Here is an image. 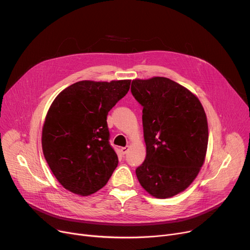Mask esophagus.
Segmentation results:
<instances>
[{"instance_id":"1","label":"esophagus","mask_w":250,"mask_h":250,"mask_svg":"<svg viewBox=\"0 0 250 250\" xmlns=\"http://www.w3.org/2000/svg\"><path fill=\"white\" fill-rule=\"evenodd\" d=\"M128 149H129V147L128 146H125V147H123L122 149H121V152L125 155V154H126L127 153V151H128Z\"/></svg>"}]
</instances>
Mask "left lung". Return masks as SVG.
<instances>
[{
  "label": "left lung",
  "mask_w": 250,
  "mask_h": 250,
  "mask_svg": "<svg viewBox=\"0 0 250 250\" xmlns=\"http://www.w3.org/2000/svg\"><path fill=\"white\" fill-rule=\"evenodd\" d=\"M143 106L146 159L136 169L141 186L158 199L189 187L204 164L208 123L200 100L164 77L134 80L130 87Z\"/></svg>",
  "instance_id": "8db88e82"
}]
</instances>
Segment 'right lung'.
Masks as SVG:
<instances>
[{"label":"right lung","instance_id":"right-lung-1","mask_svg":"<svg viewBox=\"0 0 250 250\" xmlns=\"http://www.w3.org/2000/svg\"><path fill=\"white\" fill-rule=\"evenodd\" d=\"M130 80L80 81L50 105L42 128V151L65 188L80 195L106 185L118 164L109 143L107 114L129 89Z\"/></svg>","mask_w":250,"mask_h":250}]
</instances>
